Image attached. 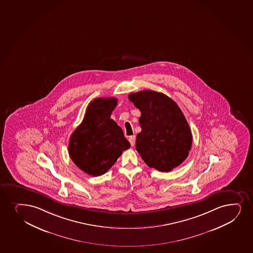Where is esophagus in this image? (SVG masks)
Segmentation results:
<instances>
[{
	"instance_id": "esophagus-1",
	"label": "esophagus",
	"mask_w": 253,
	"mask_h": 253,
	"mask_svg": "<svg viewBox=\"0 0 253 253\" xmlns=\"http://www.w3.org/2000/svg\"><path fill=\"white\" fill-rule=\"evenodd\" d=\"M128 140H129V142H130L131 146H134V144H135V136L133 135V136L129 137Z\"/></svg>"
}]
</instances>
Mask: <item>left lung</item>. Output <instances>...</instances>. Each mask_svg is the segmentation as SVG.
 <instances>
[{
  "instance_id": "8db88e82",
  "label": "left lung",
  "mask_w": 253,
  "mask_h": 253,
  "mask_svg": "<svg viewBox=\"0 0 253 253\" xmlns=\"http://www.w3.org/2000/svg\"><path fill=\"white\" fill-rule=\"evenodd\" d=\"M128 99L141 113L135 147L144 162L161 172L180 165L191 148L192 134L175 101L151 89L131 93Z\"/></svg>"
}]
</instances>
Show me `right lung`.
Instances as JSON below:
<instances>
[{
    "mask_svg": "<svg viewBox=\"0 0 253 253\" xmlns=\"http://www.w3.org/2000/svg\"><path fill=\"white\" fill-rule=\"evenodd\" d=\"M114 97L96 98L87 107L83 121L69 139V154L75 165L89 175L104 174L130 147L122 128L111 119Z\"/></svg>",
    "mask_w": 253,
    "mask_h": 253,
    "instance_id": "1",
    "label": "right lung"
}]
</instances>
